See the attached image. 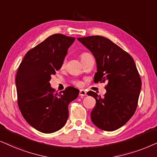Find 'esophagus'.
<instances>
[{
    "mask_svg": "<svg viewBox=\"0 0 157 157\" xmlns=\"http://www.w3.org/2000/svg\"><path fill=\"white\" fill-rule=\"evenodd\" d=\"M86 95H87L86 92H85L84 90H80V93H79V95L81 96V97H84V96H85Z\"/></svg>",
    "mask_w": 157,
    "mask_h": 157,
    "instance_id": "esophagus-1",
    "label": "esophagus"
}]
</instances>
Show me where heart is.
I'll list each match as a JSON object with an SVG mask.
<instances>
[{"mask_svg": "<svg viewBox=\"0 0 157 157\" xmlns=\"http://www.w3.org/2000/svg\"><path fill=\"white\" fill-rule=\"evenodd\" d=\"M90 55L89 53H87V52H84V53H82L80 54V59H81V61L82 60H83L84 59H85V58H87V57H89V56ZM65 63H66V61L65 60H64L63 62H62V66L64 67V65H65ZM73 84H74L75 86L77 87H81L82 86V82H80V81L79 80H76V81H74L73 82Z\"/></svg>", "mask_w": 157, "mask_h": 157, "instance_id": "b5f03b06", "label": "heart"}]
</instances>
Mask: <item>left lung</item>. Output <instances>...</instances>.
<instances>
[{"label":"left lung","instance_id":"left-lung-1","mask_svg":"<svg viewBox=\"0 0 157 157\" xmlns=\"http://www.w3.org/2000/svg\"><path fill=\"white\" fill-rule=\"evenodd\" d=\"M90 51L97 62L94 82H105L106 93L102 98L89 91L96 100L91 120L106 131L117 130L133 116L138 105L141 80L132 57L105 37L90 36L78 38Z\"/></svg>","mask_w":157,"mask_h":157}]
</instances>
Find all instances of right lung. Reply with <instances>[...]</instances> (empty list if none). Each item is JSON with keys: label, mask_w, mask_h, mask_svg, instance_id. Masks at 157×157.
<instances>
[{"label": "right lung", "mask_w": 157, "mask_h": 157, "mask_svg": "<svg viewBox=\"0 0 157 157\" xmlns=\"http://www.w3.org/2000/svg\"><path fill=\"white\" fill-rule=\"evenodd\" d=\"M75 37L52 35L27 52L16 77L18 105L29 124L45 133L59 131L69 116L68 105L79 90L67 87L58 93L52 88V75L62 67Z\"/></svg>", "instance_id": "obj_1"}]
</instances>
